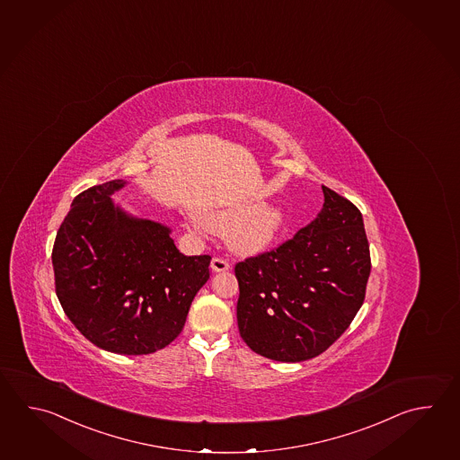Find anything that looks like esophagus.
<instances>
[{
    "instance_id": "1",
    "label": "esophagus",
    "mask_w": 460,
    "mask_h": 460,
    "mask_svg": "<svg viewBox=\"0 0 460 460\" xmlns=\"http://www.w3.org/2000/svg\"><path fill=\"white\" fill-rule=\"evenodd\" d=\"M231 269V265L229 262L223 259V257H213V261H211V270L213 272H227Z\"/></svg>"
}]
</instances>
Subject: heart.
<instances>
[{
	"mask_svg": "<svg viewBox=\"0 0 460 460\" xmlns=\"http://www.w3.org/2000/svg\"><path fill=\"white\" fill-rule=\"evenodd\" d=\"M207 223L217 233H226L229 243L237 252H263L272 245L283 226L280 208L261 205L252 209L251 203H243L215 211L207 216ZM193 227L203 229L201 219L193 217Z\"/></svg>",
	"mask_w": 460,
	"mask_h": 460,
	"instance_id": "heart-1",
	"label": "heart"
}]
</instances>
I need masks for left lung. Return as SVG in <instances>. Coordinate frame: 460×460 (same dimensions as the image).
Instances as JSON below:
<instances>
[{"mask_svg":"<svg viewBox=\"0 0 460 460\" xmlns=\"http://www.w3.org/2000/svg\"><path fill=\"white\" fill-rule=\"evenodd\" d=\"M314 221L269 252L235 263L237 326L253 352L301 362L323 354L366 300L370 251L358 208L323 185Z\"/></svg>","mask_w":460,"mask_h":460,"instance_id":"obj_1","label":"left lung"}]
</instances>
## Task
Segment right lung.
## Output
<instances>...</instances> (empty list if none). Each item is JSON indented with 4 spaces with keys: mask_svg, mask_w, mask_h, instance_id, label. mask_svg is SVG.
Masks as SVG:
<instances>
[{
    "mask_svg": "<svg viewBox=\"0 0 460 460\" xmlns=\"http://www.w3.org/2000/svg\"><path fill=\"white\" fill-rule=\"evenodd\" d=\"M111 180L76 195L52 249L57 298L84 338L122 356L169 346L209 279V255L187 257L167 226L114 207Z\"/></svg>",
    "mask_w": 460,
    "mask_h": 460,
    "instance_id": "right-lung-1",
    "label": "right lung"
}]
</instances>
